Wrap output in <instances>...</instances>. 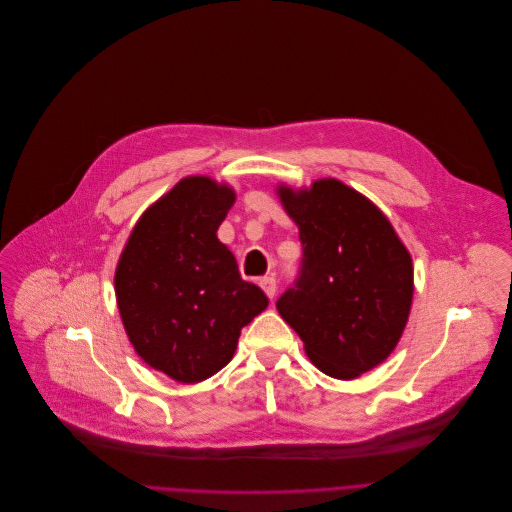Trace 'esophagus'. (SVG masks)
I'll use <instances>...</instances> for the list:
<instances>
[{"mask_svg": "<svg viewBox=\"0 0 512 512\" xmlns=\"http://www.w3.org/2000/svg\"><path fill=\"white\" fill-rule=\"evenodd\" d=\"M260 286L266 292V296L272 300L274 294H276V278L274 276H264V278H260Z\"/></svg>", "mask_w": 512, "mask_h": 512, "instance_id": "1", "label": "esophagus"}]
</instances>
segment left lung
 Masks as SVG:
<instances>
[{
	"label": "left lung",
	"instance_id": "8db88e82",
	"mask_svg": "<svg viewBox=\"0 0 512 512\" xmlns=\"http://www.w3.org/2000/svg\"><path fill=\"white\" fill-rule=\"evenodd\" d=\"M298 226V278L276 300L309 359L335 379L383 363L405 329L414 296L412 256L389 220L339 179L278 187Z\"/></svg>",
	"mask_w": 512,
	"mask_h": 512
}]
</instances>
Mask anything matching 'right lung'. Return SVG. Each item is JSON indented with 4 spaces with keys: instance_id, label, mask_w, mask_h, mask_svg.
Returning a JSON list of instances; mask_svg holds the SVG:
<instances>
[{
    "instance_id": "1",
    "label": "right lung",
    "mask_w": 512,
    "mask_h": 512,
    "mask_svg": "<svg viewBox=\"0 0 512 512\" xmlns=\"http://www.w3.org/2000/svg\"><path fill=\"white\" fill-rule=\"evenodd\" d=\"M234 199L226 183L181 179L141 216L115 272L119 313L137 355L179 383L226 367L242 327L268 306L216 236Z\"/></svg>"
}]
</instances>
